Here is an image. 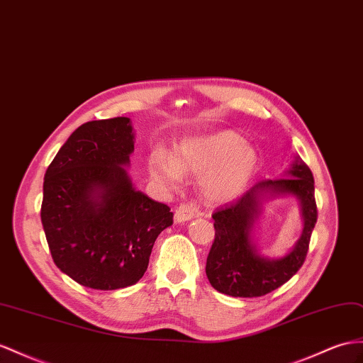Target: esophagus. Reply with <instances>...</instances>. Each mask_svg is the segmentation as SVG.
<instances>
[{
	"mask_svg": "<svg viewBox=\"0 0 363 363\" xmlns=\"http://www.w3.org/2000/svg\"><path fill=\"white\" fill-rule=\"evenodd\" d=\"M198 211H199V208H198L196 203L184 202V203H181L178 208H176L174 220L178 222V224H182V222H189L198 215Z\"/></svg>",
	"mask_w": 363,
	"mask_h": 363,
	"instance_id": "obj_1",
	"label": "esophagus"
}]
</instances>
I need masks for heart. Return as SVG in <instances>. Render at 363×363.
<instances>
[{
	"label": "heart",
	"instance_id": "heart-1",
	"mask_svg": "<svg viewBox=\"0 0 363 363\" xmlns=\"http://www.w3.org/2000/svg\"><path fill=\"white\" fill-rule=\"evenodd\" d=\"M257 165L256 148L233 132L185 141L176 147L173 160L161 152L150 156V174L155 182L176 190L181 187L182 174H202L199 187L210 202L238 198L253 179Z\"/></svg>",
	"mask_w": 363,
	"mask_h": 363
}]
</instances>
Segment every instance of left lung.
Returning a JSON list of instances; mask_svg holds the SVG:
<instances>
[{
	"label": "left lung",
	"instance_id": "obj_1",
	"mask_svg": "<svg viewBox=\"0 0 363 363\" xmlns=\"http://www.w3.org/2000/svg\"><path fill=\"white\" fill-rule=\"evenodd\" d=\"M286 176L257 182L239 199L213 213L215 240L207 257L206 273L211 286L219 293L233 297L264 296L290 281L303 265L318 220L314 179L308 165L297 156ZM279 196H296L300 199L304 230L291 252L270 259L257 253L251 230L262 202Z\"/></svg>",
	"mask_w": 363,
	"mask_h": 363
}]
</instances>
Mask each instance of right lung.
I'll use <instances>...</instances> for the list:
<instances>
[{
  "mask_svg": "<svg viewBox=\"0 0 363 363\" xmlns=\"http://www.w3.org/2000/svg\"><path fill=\"white\" fill-rule=\"evenodd\" d=\"M130 118L90 121L64 144L44 174L41 222L53 262L93 290L136 284L156 238L173 224L165 203L133 187Z\"/></svg>",
  "mask_w": 363,
  "mask_h": 363,
  "instance_id": "add662e5",
  "label": "right lung"
}]
</instances>
